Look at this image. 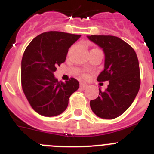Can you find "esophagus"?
<instances>
[{"label": "esophagus", "instance_id": "1", "mask_svg": "<svg viewBox=\"0 0 154 154\" xmlns=\"http://www.w3.org/2000/svg\"><path fill=\"white\" fill-rule=\"evenodd\" d=\"M80 87H81V89H85L88 87V85L86 84H84V83H81L80 84Z\"/></svg>", "mask_w": 154, "mask_h": 154}]
</instances>
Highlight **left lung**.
Segmentation results:
<instances>
[{
  "instance_id": "1",
  "label": "left lung",
  "mask_w": 154,
  "mask_h": 154,
  "mask_svg": "<svg viewBox=\"0 0 154 154\" xmlns=\"http://www.w3.org/2000/svg\"><path fill=\"white\" fill-rule=\"evenodd\" d=\"M102 48L105 53L104 70L99 82L109 81L104 92L90 101L92 112L102 119L118 117L131 106L140 86L138 58L133 48L121 38L112 35L87 36Z\"/></svg>"
}]
</instances>
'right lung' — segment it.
Listing matches in <instances>:
<instances>
[{"mask_svg":"<svg viewBox=\"0 0 154 154\" xmlns=\"http://www.w3.org/2000/svg\"><path fill=\"white\" fill-rule=\"evenodd\" d=\"M81 35L62 31H48L30 42L21 60V86L35 112L55 116L66 109L69 99L79 87L74 78L62 82L54 76L65 62L69 48Z\"/></svg>","mask_w":154,"mask_h":154,"instance_id":"obj_1","label":"right lung"}]
</instances>
